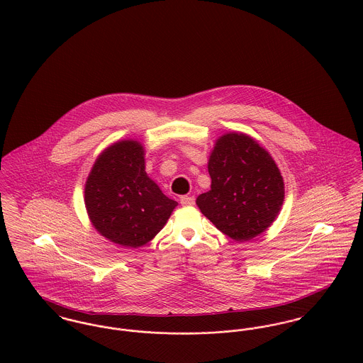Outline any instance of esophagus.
<instances>
[{"label":"esophagus","mask_w":363,"mask_h":363,"mask_svg":"<svg viewBox=\"0 0 363 363\" xmlns=\"http://www.w3.org/2000/svg\"><path fill=\"white\" fill-rule=\"evenodd\" d=\"M180 203L183 207H193L196 204V200H194V197L183 196V197H180Z\"/></svg>","instance_id":"1"}]
</instances>
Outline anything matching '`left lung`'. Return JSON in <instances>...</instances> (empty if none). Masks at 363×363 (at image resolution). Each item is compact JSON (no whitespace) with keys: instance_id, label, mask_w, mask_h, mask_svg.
<instances>
[{"instance_id":"8db88e82","label":"left lung","mask_w":363,"mask_h":363,"mask_svg":"<svg viewBox=\"0 0 363 363\" xmlns=\"http://www.w3.org/2000/svg\"><path fill=\"white\" fill-rule=\"evenodd\" d=\"M211 190L197 197L208 219L236 242L262 233L284 203V180L271 155L252 137L229 133L208 160Z\"/></svg>"}]
</instances>
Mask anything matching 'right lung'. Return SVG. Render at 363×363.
Segmentation results:
<instances>
[{"label":"right lung","instance_id":"obj_1","mask_svg":"<svg viewBox=\"0 0 363 363\" xmlns=\"http://www.w3.org/2000/svg\"><path fill=\"white\" fill-rule=\"evenodd\" d=\"M144 147L124 140L96 159L86 184L85 207L106 239L137 249L152 240L177 206L145 172Z\"/></svg>","mask_w":363,"mask_h":363}]
</instances>
